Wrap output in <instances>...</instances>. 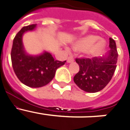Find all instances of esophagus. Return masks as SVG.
<instances>
[{
    "instance_id": "obj_1",
    "label": "esophagus",
    "mask_w": 130,
    "mask_h": 130,
    "mask_svg": "<svg viewBox=\"0 0 130 130\" xmlns=\"http://www.w3.org/2000/svg\"><path fill=\"white\" fill-rule=\"evenodd\" d=\"M67 61V63H73L74 61V59L72 57H69Z\"/></svg>"
}]
</instances>
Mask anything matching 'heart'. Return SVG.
Returning <instances> with one entry per match:
<instances>
[{"label":"heart","instance_id":"1","mask_svg":"<svg viewBox=\"0 0 130 130\" xmlns=\"http://www.w3.org/2000/svg\"><path fill=\"white\" fill-rule=\"evenodd\" d=\"M107 43L103 39H100L96 35H88L80 38L73 44V48L74 51L84 52L89 50L90 56H98L103 53L106 48ZM67 52H70L71 50L66 47Z\"/></svg>","mask_w":130,"mask_h":130}]
</instances>
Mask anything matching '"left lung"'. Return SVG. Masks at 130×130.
<instances>
[{"instance_id":"left-lung-1","label":"left lung","mask_w":130,"mask_h":130,"mask_svg":"<svg viewBox=\"0 0 130 130\" xmlns=\"http://www.w3.org/2000/svg\"><path fill=\"white\" fill-rule=\"evenodd\" d=\"M109 48L110 50L103 57L76 59L80 70L73 79L81 90L95 93L103 90L110 82L118 59L116 42L111 38H109Z\"/></svg>"}]
</instances>
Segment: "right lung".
<instances>
[{
  "mask_svg": "<svg viewBox=\"0 0 130 130\" xmlns=\"http://www.w3.org/2000/svg\"><path fill=\"white\" fill-rule=\"evenodd\" d=\"M36 27L37 25L23 27L13 39L11 52L12 67L17 77L31 88H40L48 84L54 78L56 70L66 62L55 60L52 54L46 51L36 56L27 53L23 44V36Z\"/></svg>",
  "mask_w": 130,
  "mask_h": 130,
  "instance_id": "obj_1",
  "label": "right lung"
}]
</instances>
